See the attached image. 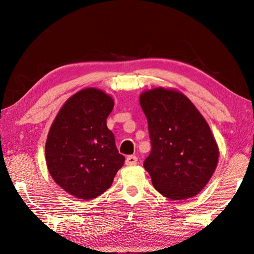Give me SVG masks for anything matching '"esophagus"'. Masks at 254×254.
I'll return each mask as SVG.
<instances>
[{"instance_id": "obj_1", "label": "esophagus", "mask_w": 254, "mask_h": 254, "mask_svg": "<svg viewBox=\"0 0 254 254\" xmlns=\"http://www.w3.org/2000/svg\"><path fill=\"white\" fill-rule=\"evenodd\" d=\"M137 163V157L134 155H130L127 156V159H126V165L127 166H132V165H135Z\"/></svg>"}]
</instances>
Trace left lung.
Segmentation results:
<instances>
[{
	"instance_id": "obj_1",
	"label": "left lung",
	"mask_w": 254,
	"mask_h": 254,
	"mask_svg": "<svg viewBox=\"0 0 254 254\" xmlns=\"http://www.w3.org/2000/svg\"><path fill=\"white\" fill-rule=\"evenodd\" d=\"M152 144L144 168L154 188L170 199L192 197L206 186L218 161L207 122L188 97L155 88L139 97Z\"/></svg>"
}]
</instances>
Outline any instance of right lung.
I'll return each mask as SVG.
<instances>
[{
  "label": "right lung",
  "instance_id": "obj_1",
  "mask_svg": "<svg viewBox=\"0 0 254 254\" xmlns=\"http://www.w3.org/2000/svg\"><path fill=\"white\" fill-rule=\"evenodd\" d=\"M113 100L104 91L86 88L59 111L48 134V170L71 195L91 199L104 193L124 164L115 135L107 127Z\"/></svg>",
  "mask_w": 254,
  "mask_h": 254
}]
</instances>
